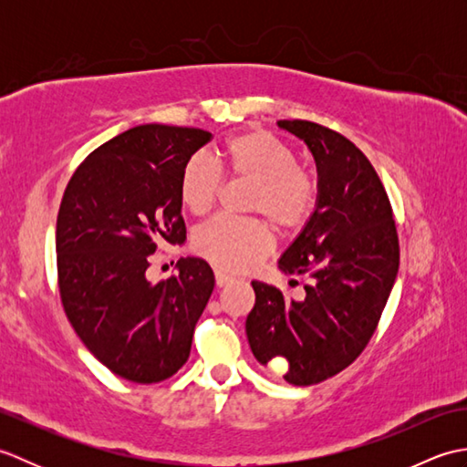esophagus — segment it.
I'll return each mask as SVG.
<instances>
[{
  "label": "esophagus",
  "instance_id": "esophagus-1",
  "mask_svg": "<svg viewBox=\"0 0 467 467\" xmlns=\"http://www.w3.org/2000/svg\"><path fill=\"white\" fill-rule=\"evenodd\" d=\"M214 279H216V285H218V286H224L226 283L233 281V275H228V273L223 271V269H216V271H214Z\"/></svg>",
  "mask_w": 467,
  "mask_h": 467
}]
</instances>
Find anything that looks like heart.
Masks as SVG:
<instances>
[{"instance_id": "obj_1", "label": "heart", "mask_w": 467, "mask_h": 467, "mask_svg": "<svg viewBox=\"0 0 467 467\" xmlns=\"http://www.w3.org/2000/svg\"><path fill=\"white\" fill-rule=\"evenodd\" d=\"M223 176L251 181L246 213L269 218L279 231L291 233L309 221L319 198V182L296 164L289 144L266 130L236 134L211 156H192L182 168L178 194L192 214L213 208ZM194 249L228 271H243L273 249V236L259 218L216 216L198 228Z\"/></svg>"}]
</instances>
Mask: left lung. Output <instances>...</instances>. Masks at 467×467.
Here are the masks:
<instances>
[{"label":"left lung","instance_id":"left-lung-1","mask_svg":"<svg viewBox=\"0 0 467 467\" xmlns=\"http://www.w3.org/2000/svg\"><path fill=\"white\" fill-rule=\"evenodd\" d=\"M309 146L319 172L317 208L283 253L279 269L309 276L305 299L289 301L253 281L246 337L256 361H286L285 381L315 385L349 367L373 337L400 269L389 196L367 156L331 128L279 120Z\"/></svg>","mask_w":467,"mask_h":467}]
</instances>
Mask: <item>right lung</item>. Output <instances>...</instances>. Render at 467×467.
<instances>
[{"instance_id":"right-lung-1","label":"right lung","mask_w":467,"mask_h":467,"mask_svg":"<svg viewBox=\"0 0 467 467\" xmlns=\"http://www.w3.org/2000/svg\"><path fill=\"white\" fill-rule=\"evenodd\" d=\"M201 128L144 124L98 146L76 168L56 226L57 285L74 331L98 361L134 383L172 377L191 355L214 289L206 261L146 279L158 244L186 239L181 174L211 142Z\"/></svg>"}]
</instances>
